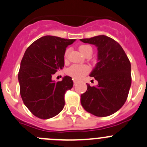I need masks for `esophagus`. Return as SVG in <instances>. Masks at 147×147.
Here are the masks:
<instances>
[{
	"label": "esophagus",
	"mask_w": 147,
	"mask_h": 147,
	"mask_svg": "<svg viewBox=\"0 0 147 147\" xmlns=\"http://www.w3.org/2000/svg\"><path fill=\"white\" fill-rule=\"evenodd\" d=\"M73 82H74V84H76L77 82H78V80H77V79H74V80H73Z\"/></svg>",
	"instance_id": "obj_1"
}]
</instances>
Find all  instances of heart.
Segmentation results:
<instances>
[{
    "mask_svg": "<svg viewBox=\"0 0 147 147\" xmlns=\"http://www.w3.org/2000/svg\"><path fill=\"white\" fill-rule=\"evenodd\" d=\"M89 49H91V47L88 45H81L79 47V50L82 55H84L85 52ZM68 53H69V49H67L64 55L65 61L67 59ZM88 72H89V68L86 65H72L67 70L68 75L76 79H82L85 75L88 73Z\"/></svg>",
    "mask_w": 147,
    "mask_h": 147,
    "instance_id": "obj_1",
    "label": "heart"
}]
</instances>
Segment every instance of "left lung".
<instances>
[{
    "label": "left lung",
    "instance_id": "left-lung-1",
    "mask_svg": "<svg viewBox=\"0 0 147 147\" xmlns=\"http://www.w3.org/2000/svg\"><path fill=\"white\" fill-rule=\"evenodd\" d=\"M84 43L95 45L98 62L90 74L96 86L87 83V91L81 95V105L88 113L98 117L113 114L123 105L131 84V63L120 45L105 35L82 39Z\"/></svg>",
    "mask_w": 147,
    "mask_h": 147
}]
</instances>
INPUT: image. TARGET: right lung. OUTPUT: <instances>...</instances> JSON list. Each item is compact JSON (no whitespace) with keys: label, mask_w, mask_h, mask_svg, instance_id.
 Listing matches in <instances>:
<instances>
[{"label":"right lung","mask_w":147,"mask_h":147,"mask_svg":"<svg viewBox=\"0 0 147 147\" xmlns=\"http://www.w3.org/2000/svg\"><path fill=\"white\" fill-rule=\"evenodd\" d=\"M75 39L45 36L26 50L18 75L20 94L24 105L35 116L48 119L65 106V94L73 86L72 78L55 82L52 75L65 65L66 48Z\"/></svg>","instance_id":"1"}]
</instances>
